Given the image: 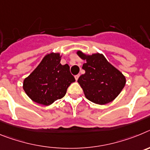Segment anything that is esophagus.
I'll use <instances>...</instances> for the list:
<instances>
[{
	"mask_svg": "<svg viewBox=\"0 0 150 150\" xmlns=\"http://www.w3.org/2000/svg\"><path fill=\"white\" fill-rule=\"evenodd\" d=\"M79 74H77V75H76V76H75V79H76V80H77V79H79Z\"/></svg>",
	"mask_w": 150,
	"mask_h": 150,
	"instance_id": "esophagus-1",
	"label": "esophagus"
}]
</instances>
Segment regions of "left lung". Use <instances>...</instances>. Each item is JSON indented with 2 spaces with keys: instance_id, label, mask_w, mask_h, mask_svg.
Here are the masks:
<instances>
[{
  "instance_id": "1",
  "label": "left lung",
  "mask_w": 150,
  "mask_h": 150,
  "mask_svg": "<svg viewBox=\"0 0 150 150\" xmlns=\"http://www.w3.org/2000/svg\"><path fill=\"white\" fill-rule=\"evenodd\" d=\"M77 55L86 60L83 65L86 73L77 80L86 98L100 105L112 101L125 85L126 79L124 75L108 62L103 54L89 55L77 51Z\"/></svg>"
}]
</instances>
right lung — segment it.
<instances>
[{"label":"right lung","mask_w":150,"mask_h":150,"mask_svg":"<svg viewBox=\"0 0 150 150\" xmlns=\"http://www.w3.org/2000/svg\"><path fill=\"white\" fill-rule=\"evenodd\" d=\"M59 53L46 55L28 77L24 79L23 89L34 102L45 106L62 98L69 86L75 82L67 64L60 63Z\"/></svg>","instance_id":"1"}]
</instances>
